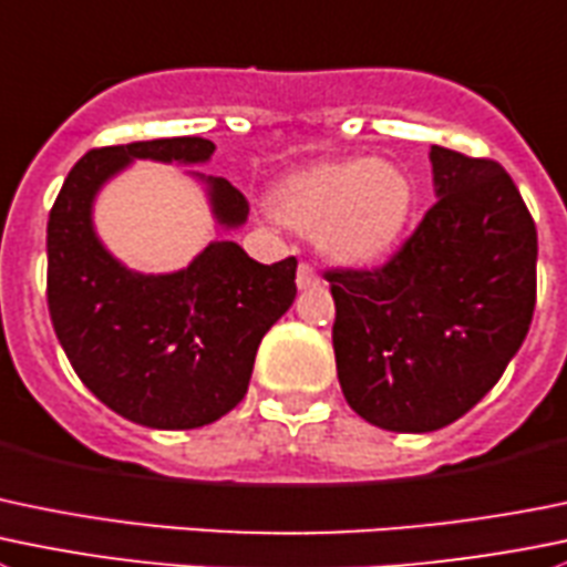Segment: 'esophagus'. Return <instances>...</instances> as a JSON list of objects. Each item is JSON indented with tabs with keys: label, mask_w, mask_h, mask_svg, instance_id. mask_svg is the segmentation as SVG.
<instances>
[{
	"label": "esophagus",
	"mask_w": 567,
	"mask_h": 567,
	"mask_svg": "<svg viewBox=\"0 0 567 567\" xmlns=\"http://www.w3.org/2000/svg\"><path fill=\"white\" fill-rule=\"evenodd\" d=\"M296 285H299L301 290L318 288V285H321V277H318L316 268H312L310 262H299V268H296Z\"/></svg>",
	"instance_id": "34e87169"
}]
</instances>
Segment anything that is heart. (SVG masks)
Instances as JSON below:
<instances>
[{
	"instance_id": "b5f03b06",
	"label": "heart",
	"mask_w": 567,
	"mask_h": 567,
	"mask_svg": "<svg viewBox=\"0 0 567 567\" xmlns=\"http://www.w3.org/2000/svg\"><path fill=\"white\" fill-rule=\"evenodd\" d=\"M415 188L393 163L371 157L323 161L285 179L271 213L288 227L312 233L332 260L373 262L388 255L410 221Z\"/></svg>"
}]
</instances>
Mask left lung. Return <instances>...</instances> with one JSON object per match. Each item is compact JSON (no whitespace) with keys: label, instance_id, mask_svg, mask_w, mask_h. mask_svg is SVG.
<instances>
[{"label":"left lung","instance_id":"1","mask_svg":"<svg viewBox=\"0 0 567 567\" xmlns=\"http://www.w3.org/2000/svg\"><path fill=\"white\" fill-rule=\"evenodd\" d=\"M437 202L377 268H327L338 379L379 430L435 432L502 379L537 301V229L513 177L432 146Z\"/></svg>","mask_w":567,"mask_h":567}]
</instances>
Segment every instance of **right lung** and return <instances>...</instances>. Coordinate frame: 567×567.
Returning <instances> with one entry per match:
<instances>
[{
	"label": "right lung",
	"instance_id": "right-lung-1",
	"mask_svg": "<svg viewBox=\"0 0 567 567\" xmlns=\"http://www.w3.org/2000/svg\"><path fill=\"white\" fill-rule=\"evenodd\" d=\"M213 141L157 137L91 150L65 177L47 224V305L71 368L102 404L152 430H196L246 395L257 346L296 299V257L262 266L233 240L185 271L146 277L104 251L91 202L132 157L205 163ZM224 227L249 216L227 179H207Z\"/></svg>",
	"mask_w": 567,
	"mask_h": 567
}]
</instances>
